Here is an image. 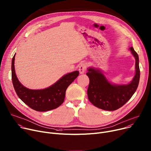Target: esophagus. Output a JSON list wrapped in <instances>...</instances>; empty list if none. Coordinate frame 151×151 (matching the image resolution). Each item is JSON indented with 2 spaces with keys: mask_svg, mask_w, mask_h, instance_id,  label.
<instances>
[{
  "mask_svg": "<svg viewBox=\"0 0 151 151\" xmlns=\"http://www.w3.org/2000/svg\"><path fill=\"white\" fill-rule=\"evenodd\" d=\"M86 69V64L85 63H81L80 65L79 66L78 68V71L80 74H83Z\"/></svg>",
  "mask_w": 151,
  "mask_h": 151,
  "instance_id": "34e87169",
  "label": "esophagus"
}]
</instances>
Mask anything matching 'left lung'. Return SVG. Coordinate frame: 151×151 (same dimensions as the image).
I'll return each mask as SVG.
<instances>
[{"mask_svg":"<svg viewBox=\"0 0 151 151\" xmlns=\"http://www.w3.org/2000/svg\"><path fill=\"white\" fill-rule=\"evenodd\" d=\"M129 50L135 59V74L128 84H112L100 69L94 68L88 69L86 75L89 78L88 97L95 106L106 111H115L123 106L135 93L140 76L139 59L133 47Z\"/></svg>","mask_w":151,"mask_h":151,"instance_id":"obj_1","label":"left lung"}]
</instances>
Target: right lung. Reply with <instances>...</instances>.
Segmentation results:
<instances>
[{"instance_id": "1", "label": "right lung", "mask_w": 151, "mask_h": 151, "mask_svg": "<svg viewBox=\"0 0 151 151\" xmlns=\"http://www.w3.org/2000/svg\"><path fill=\"white\" fill-rule=\"evenodd\" d=\"M15 55L11 63V76L15 91L18 97L31 109L45 112L60 106L65 100L68 86L78 77L79 72L75 71L63 76L51 86L43 89H30L19 82L14 69Z\"/></svg>"}]
</instances>
